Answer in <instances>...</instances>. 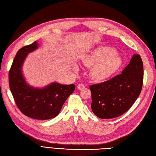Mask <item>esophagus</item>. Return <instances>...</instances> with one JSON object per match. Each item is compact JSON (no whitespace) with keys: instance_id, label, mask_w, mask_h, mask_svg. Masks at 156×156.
<instances>
[{"instance_id":"obj_1","label":"esophagus","mask_w":156,"mask_h":156,"mask_svg":"<svg viewBox=\"0 0 156 156\" xmlns=\"http://www.w3.org/2000/svg\"><path fill=\"white\" fill-rule=\"evenodd\" d=\"M84 88H85V86H84V84H79L78 85H77V88L78 90H83Z\"/></svg>"}]
</instances>
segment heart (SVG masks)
<instances>
[{
    "label": "heart",
    "mask_w": 156,
    "mask_h": 156,
    "mask_svg": "<svg viewBox=\"0 0 156 156\" xmlns=\"http://www.w3.org/2000/svg\"><path fill=\"white\" fill-rule=\"evenodd\" d=\"M87 68H92L90 77L95 81H102L110 77L119 69L121 59L116 54V51L108 47H99L86 56L83 60ZM75 71H78L77 66H74Z\"/></svg>",
    "instance_id": "obj_1"
}]
</instances>
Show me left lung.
<instances>
[{
  "mask_svg": "<svg viewBox=\"0 0 156 156\" xmlns=\"http://www.w3.org/2000/svg\"><path fill=\"white\" fill-rule=\"evenodd\" d=\"M143 64L139 55H133L121 74L90 87L93 113L102 119H114L128 111L142 90Z\"/></svg>",
  "mask_w": 156,
  "mask_h": 156,
  "instance_id": "1",
  "label": "left lung"
}]
</instances>
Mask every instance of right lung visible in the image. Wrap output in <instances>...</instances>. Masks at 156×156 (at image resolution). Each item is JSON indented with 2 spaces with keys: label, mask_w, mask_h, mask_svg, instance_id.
<instances>
[{
  "label": "right lung",
  "mask_w": 156,
  "mask_h": 156,
  "mask_svg": "<svg viewBox=\"0 0 156 156\" xmlns=\"http://www.w3.org/2000/svg\"><path fill=\"white\" fill-rule=\"evenodd\" d=\"M38 48L37 41L18 51L9 72V86L19 109L25 115L37 120H48L57 116L67 98L75 88L56 82L44 88H36L26 82L22 72L28 54Z\"/></svg>",
  "instance_id": "right-lung-1"
}]
</instances>
